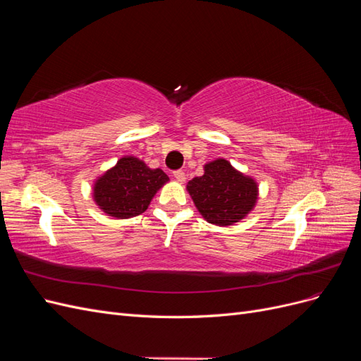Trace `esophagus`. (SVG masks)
I'll return each instance as SVG.
<instances>
[{"label": "esophagus", "mask_w": 361, "mask_h": 361, "mask_svg": "<svg viewBox=\"0 0 361 361\" xmlns=\"http://www.w3.org/2000/svg\"><path fill=\"white\" fill-rule=\"evenodd\" d=\"M173 176L176 178V180H179V182H185V179H187V178H185V173H183L182 170L174 171V173H173Z\"/></svg>", "instance_id": "obj_1"}]
</instances>
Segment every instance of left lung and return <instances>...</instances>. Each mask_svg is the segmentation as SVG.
<instances>
[{
  "mask_svg": "<svg viewBox=\"0 0 361 361\" xmlns=\"http://www.w3.org/2000/svg\"><path fill=\"white\" fill-rule=\"evenodd\" d=\"M203 176L188 182L187 191L207 223L232 226L255 209L257 203V182L236 170L224 158L204 164Z\"/></svg>",
  "mask_w": 361,
  "mask_h": 361,
  "instance_id": "left-lung-1",
  "label": "left lung"
}]
</instances>
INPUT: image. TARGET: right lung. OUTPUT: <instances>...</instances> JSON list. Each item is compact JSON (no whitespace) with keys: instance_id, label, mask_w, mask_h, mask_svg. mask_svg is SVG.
<instances>
[{"instance_id":"obj_1","label":"right lung","mask_w":361,"mask_h":361,"mask_svg":"<svg viewBox=\"0 0 361 361\" xmlns=\"http://www.w3.org/2000/svg\"><path fill=\"white\" fill-rule=\"evenodd\" d=\"M170 179L161 169H150L135 157H123L93 185V200L117 220L143 214L159 188Z\"/></svg>"}]
</instances>
